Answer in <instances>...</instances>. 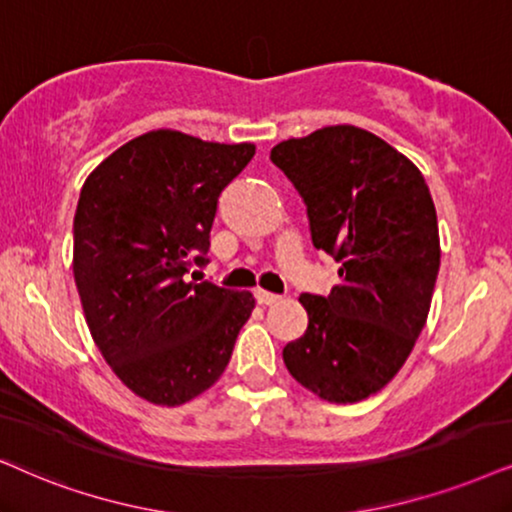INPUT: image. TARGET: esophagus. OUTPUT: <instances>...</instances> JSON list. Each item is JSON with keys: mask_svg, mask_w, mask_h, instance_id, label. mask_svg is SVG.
Instances as JSON below:
<instances>
[{"mask_svg": "<svg viewBox=\"0 0 512 512\" xmlns=\"http://www.w3.org/2000/svg\"><path fill=\"white\" fill-rule=\"evenodd\" d=\"M255 300L264 304V307H269V304H276L281 300V295H274V293H267V290H255Z\"/></svg>", "mask_w": 512, "mask_h": 512, "instance_id": "34e87169", "label": "esophagus"}]
</instances>
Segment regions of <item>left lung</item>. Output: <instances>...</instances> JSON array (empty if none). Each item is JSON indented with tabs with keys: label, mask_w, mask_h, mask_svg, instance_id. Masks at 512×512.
<instances>
[{
	"label": "left lung",
	"mask_w": 512,
	"mask_h": 512,
	"mask_svg": "<svg viewBox=\"0 0 512 512\" xmlns=\"http://www.w3.org/2000/svg\"><path fill=\"white\" fill-rule=\"evenodd\" d=\"M269 158L307 203L314 248L340 262L331 295H300L307 331L283 361L323 401L368 399L428 321L442 255L428 184L404 153L354 125L286 139Z\"/></svg>",
	"instance_id": "left-lung-1"
}]
</instances>
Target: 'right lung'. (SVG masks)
Masks as SVG:
<instances>
[{"instance_id": "right-lung-1", "label": "right lung", "mask_w": 512, "mask_h": 512, "mask_svg": "<svg viewBox=\"0 0 512 512\" xmlns=\"http://www.w3.org/2000/svg\"><path fill=\"white\" fill-rule=\"evenodd\" d=\"M255 144L151 129L84 179L73 222V274L89 333L137 397L179 406L210 390L255 309L250 290L193 283L219 193Z\"/></svg>"}]
</instances>
